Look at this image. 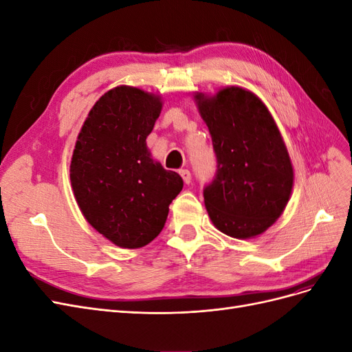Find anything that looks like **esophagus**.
<instances>
[{
    "mask_svg": "<svg viewBox=\"0 0 352 352\" xmlns=\"http://www.w3.org/2000/svg\"><path fill=\"white\" fill-rule=\"evenodd\" d=\"M179 175L182 176V179H184V182H185V184H190V179H192V176H190V172H189L188 168L179 170Z\"/></svg>",
    "mask_w": 352,
    "mask_h": 352,
    "instance_id": "1",
    "label": "esophagus"
}]
</instances>
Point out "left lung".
Returning a JSON list of instances; mask_svg holds the SVG:
<instances>
[{"label":"left lung","instance_id":"left-lung-1","mask_svg":"<svg viewBox=\"0 0 352 352\" xmlns=\"http://www.w3.org/2000/svg\"><path fill=\"white\" fill-rule=\"evenodd\" d=\"M194 100L217 157V175L204 189L210 220L228 236H258L292 194L294 167L279 127L257 95L241 87L195 92Z\"/></svg>","mask_w":352,"mask_h":352}]
</instances>
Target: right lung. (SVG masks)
Wrapping results in <instances>:
<instances>
[{
	"mask_svg": "<svg viewBox=\"0 0 352 352\" xmlns=\"http://www.w3.org/2000/svg\"><path fill=\"white\" fill-rule=\"evenodd\" d=\"M162 109V95L120 85L94 104L74 144L73 195L89 225L120 248L155 239L184 188L146 146Z\"/></svg>",
	"mask_w": 352,
	"mask_h": 352,
	"instance_id": "1",
	"label": "right lung"
}]
</instances>
